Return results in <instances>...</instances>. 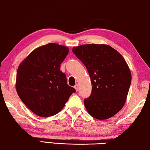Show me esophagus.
I'll use <instances>...</instances> for the list:
<instances>
[{"instance_id":"obj_1","label":"esophagus","mask_w":150,"mask_h":150,"mask_svg":"<svg viewBox=\"0 0 150 150\" xmlns=\"http://www.w3.org/2000/svg\"><path fill=\"white\" fill-rule=\"evenodd\" d=\"M74 88H75V89L76 90V91H78V89H79L78 85H75L74 86Z\"/></svg>"}]
</instances>
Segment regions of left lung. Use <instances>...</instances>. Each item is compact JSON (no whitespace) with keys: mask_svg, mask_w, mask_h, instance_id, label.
<instances>
[{"mask_svg":"<svg viewBox=\"0 0 150 150\" xmlns=\"http://www.w3.org/2000/svg\"><path fill=\"white\" fill-rule=\"evenodd\" d=\"M72 51L87 68L92 93L84 100L88 113L98 120L108 119L125 104L132 75L120 53L105 44H85Z\"/></svg>","mask_w":150,"mask_h":150,"instance_id":"8db88e82","label":"left lung"}]
</instances>
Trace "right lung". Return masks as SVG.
Listing matches in <instances>:
<instances>
[{
  "mask_svg": "<svg viewBox=\"0 0 150 150\" xmlns=\"http://www.w3.org/2000/svg\"><path fill=\"white\" fill-rule=\"evenodd\" d=\"M68 54L67 47L50 43L32 51L18 67L17 93L36 115L49 117L56 115L75 92L67 85L65 73L60 71Z\"/></svg>",
  "mask_w": 150,
  "mask_h": 150,
  "instance_id": "add662e5",
  "label": "right lung"
}]
</instances>
